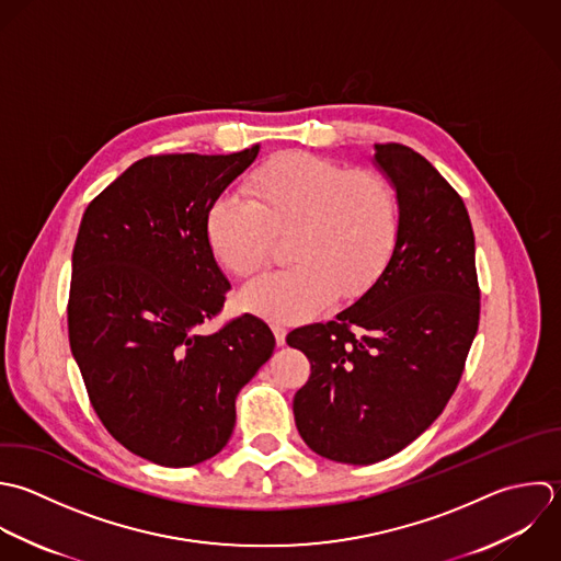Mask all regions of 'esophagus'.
Instances as JSON below:
<instances>
[{"instance_id":"34e87169","label":"esophagus","mask_w":561,"mask_h":561,"mask_svg":"<svg viewBox=\"0 0 561 561\" xmlns=\"http://www.w3.org/2000/svg\"><path fill=\"white\" fill-rule=\"evenodd\" d=\"M271 328H273V334H275L277 345H284V343H286V325L279 323V321H273Z\"/></svg>"}]
</instances>
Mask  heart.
<instances>
[{
    "mask_svg": "<svg viewBox=\"0 0 561 561\" xmlns=\"http://www.w3.org/2000/svg\"><path fill=\"white\" fill-rule=\"evenodd\" d=\"M244 198L218 194L203 220L214 260L249 277L268 253V229L293 225L284 271L257 277L242 290V306L271 321H295L365 293L387 266L400 229L398 198L385 176L290 150L242 183Z\"/></svg>",
    "mask_w": 561,
    "mask_h": 561,
    "instance_id": "b5f03b06",
    "label": "heart"
}]
</instances>
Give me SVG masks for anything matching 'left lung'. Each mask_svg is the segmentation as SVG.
<instances>
[{
    "mask_svg": "<svg viewBox=\"0 0 561 561\" xmlns=\"http://www.w3.org/2000/svg\"><path fill=\"white\" fill-rule=\"evenodd\" d=\"M374 150L398 198L393 253L334 321L286 336L312 367L293 400L301 439L352 466L393 457L442 415L481 314L474 231L461 196L413 148Z\"/></svg>",
    "mask_w": 561,
    "mask_h": 561,
    "instance_id": "left-lung-1",
    "label": "left lung"
}]
</instances>
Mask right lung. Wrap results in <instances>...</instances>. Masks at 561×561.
I'll use <instances>...</instances> for the list:
<instances>
[{"label": "right lung", "instance_id": "add662e5", "mask_svg": "<svg viewBox=\"0 0 561 561\" xmlns=\"http://www.w3.org/2000/svg\"><path fill=\"white\" fill-rule=\"evenodd\" d=\"M257 152L260 144L139 159L80 220L67 306L73 360L104 428L165 468L227 446L236 398L275 350L253 314L198 332L229 290L205 242V211Z\"/></svg>", "mask_w": 561, "mask_h": 561}]
</instances>
